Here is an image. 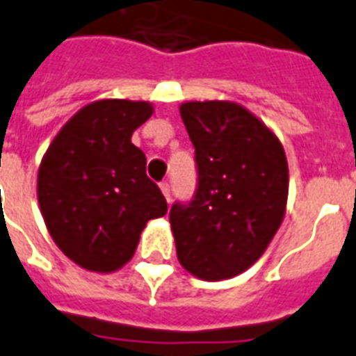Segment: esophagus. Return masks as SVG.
<instances>
[{
	"label": "esophagus",
	"instance_id": "obj_1",
	"mask_svg": "<svg viewBox=\"0 0 356 356\" xmlns=\"http://www.w3.org/2000/svg\"><path fill=\"white\" fill-rule=\"evenodd\" d=\"M161 193H163L165 195V198H167V200H170V186H169V181H161Z\"/></svg>",
	"mask_w": 356,
	"mask_h": 356
}]
</instances>
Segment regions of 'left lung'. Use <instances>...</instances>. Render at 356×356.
<instances>
[{
    "instance_id": "1",
    "label": "left lung",
    "mask_w": 356,
    "mask_h": 356,
    "mask_svg": "<svg viewBox=\"0 0 356 356\" xmlns=\"http://www.w3.org/2000/svg\"><path fill=\"white\" fill-rule=\"evenodd\" d=\"M181 120L195 147L197 191L169 221L178 260L204 280L254 264L286 213L288 161L277 135L234 102H186Z\"/></svg>"
}]
</instances>
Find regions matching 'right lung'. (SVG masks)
Here are the masks:
<instances>
[{"label": "right lung", "instance_id": "1", "mask_svg": "<svg viewBox=\"0 0 356 356\" xmlns=\"http://www.w3.org/2000/svg\"><path fill=\"white\" fill-rule=\"evenodd\" d=\"M148 102L100 100L79 109L51 140L37 197L49 236L72 261L111 273L129 261L167 200L147 176L131 134L152 117Z\"/></svg>", "mask_w": 356, "mask_h": 356}]
</instances>
